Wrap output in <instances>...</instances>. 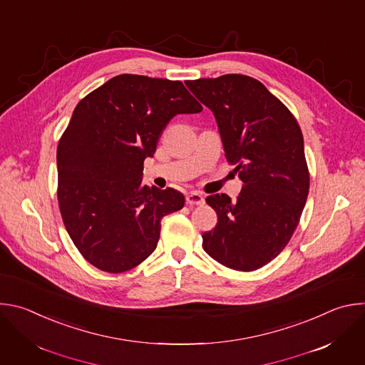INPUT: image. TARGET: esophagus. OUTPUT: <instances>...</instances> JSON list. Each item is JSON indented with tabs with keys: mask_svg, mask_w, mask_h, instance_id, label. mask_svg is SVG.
<instances>
[{
	"mask_svg": "<svg viewBox=\"0 0 365 365\" xmlns=\"http://www.w3.org/2000/svg\"><path fill=\"white\" fill-rule=\"evenodd\" d=\"M186 202L189 205H203L205 197L199 192H190V193L186 195Z\"/></svg>",
	"mask_w": 365,
	"mask_h": 365,
	"instance_id": "obj_1",
	"label": "esophagus"
}]
</instances>
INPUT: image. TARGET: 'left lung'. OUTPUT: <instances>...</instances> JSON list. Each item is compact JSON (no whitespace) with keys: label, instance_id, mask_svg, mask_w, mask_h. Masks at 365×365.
Segmentation results:
<instances>
[{"label":"left lung","instance_id":"1","mask_svg":"<svg viewBox=\"0 0 365 365\" xmlns=\"http://www.w3.org/2000/svg\"><path fill=\"white\" fill-rule=\"evenodd\" d=\"M217 120L225 158L244 183L237 200L206 197L218 224L202 247L222 266L252 272L270 263L297 228L309 193L300 127L284 103L254 78L186 81Z\"/></svg>","mask_w":365,"mask_h":365}]
</instances>
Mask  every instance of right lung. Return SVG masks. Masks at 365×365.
I'll return each instance as SVG.
<instances>
[{"mask_svg": "<svg viewBox=\"0 0 365 365\" xmlns=\"http://www.w3.org/2000/svg\"><path fill=\"white\" fill-rule=\"evenodd\" d=\"M200 111L180 81L128 73L79 101L58 145V200L92 266L123 273L158 247L162 218L182 210L185 196L143 185V165L175 115Z\"/></svg>", "mask_w": 365, "mask_h": 365, "instance_id": "right-lung-1", "label": "right lung"}]
</instances>
